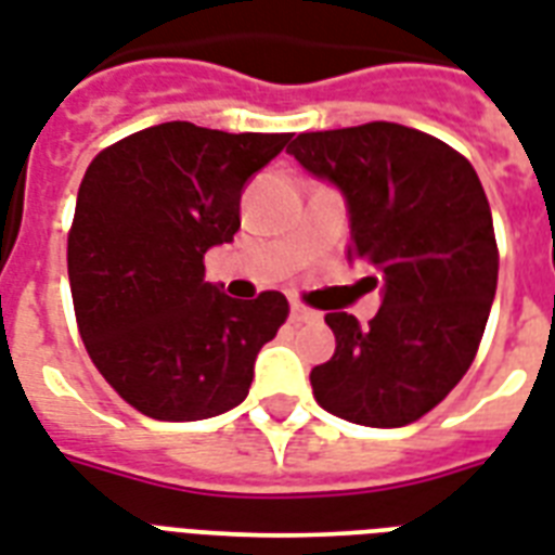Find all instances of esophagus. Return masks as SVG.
<instances>
[{
  "mask_svg": "<svg viewBox=\"0 0 555 555\" xmlns=\"http://www.w3.org/2000/svg\"><path fill=\"white\" fill-rule=\"evenodd\" d=\"M291 320L294 323H320V311L309 309V306H299V302H291Z\"/></svg>",
  "mask_w": 555,
  "mask_h": 555,
  "instance_id": "obj_1",
  "label": "esophagus"
}]
</instances>
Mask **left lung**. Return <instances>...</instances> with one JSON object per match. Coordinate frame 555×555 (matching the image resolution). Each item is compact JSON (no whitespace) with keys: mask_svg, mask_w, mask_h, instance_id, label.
<instances>
[{"mask_svg":"<svg viewBox=\"0 0 555 555\" xmlns=\"http://www.w3.org/2000/svg\"><path fill=\"white\" fill-rule=\"evenodd\" d=\"M288 152L338 188L347 261L367 264L382 306L361 326L330 311L335 356L311 371L314 400L350 424L391 429L424 417L465 376L496 291L491 208L467 158L400 122L306 131Z\"/></svg>","mask_w":555,"mask_h":555,"instance_id":"1","label":"left lung"}]
</instances>
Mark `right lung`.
<instances>
[{
	"instance_id": "right-lung-1",
	"label": "right lung",
	"mask_w": 555,
	"mask_h": 555,
	"mask_svg": "<svg viewBox=\"0 0 555 555\" xmlns=\"http://www.w3.org/2000/svg\"><path fill=\"white\" fill-rule=\"evenodd\" d=\"M291 134L162 122L102 150L81 179L69 291L90 359L155 421H205L246 400L288 299L225 297L203 258L241 229V194Z\"/></svg>"
}]
</instances>
